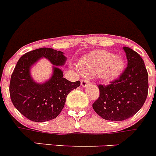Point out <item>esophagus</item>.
Returning a JSON list of instances; mask_svg holds the SVG:
<instances>
[{"mask_svg": "<svg viewBox=\"0 0 156 156\" xmlns=\"http://www.w3.org/2000/svg\"><path fill=\"white\" fill-rule=\"evenodd\" d=\"M88 85H89V81H88V80L87 79L81 80V87H83V88H85V87L88 86Z\"/></svg>", "mask_w": 156, "mask_h": 156, "instance_id": "esophagus-1", "label": "esophagus"}]
</instances>
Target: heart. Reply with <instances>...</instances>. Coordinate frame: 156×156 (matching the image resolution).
I'll list each match as a JSON object with an SVG mask.
<instances>
[{"label": "heart", "mask_w": 156, "mask_h": 156, "mask_svg": "<svg viewBox=\"0 0 156 156\" xmlns=\"http://www.w3.org/2000/svg\"><path fill=\"white\" fill-rule=\"evenodd\" d=\"M79 66L85 73L98 75L105 81H112L122 73L125 60L122 56H114L106 51H94L81 58Z\"/></svg>", "instance_id": "heart-1"}]
</instances>
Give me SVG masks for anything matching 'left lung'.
<instances>
[{
  "label": "left lung",
  "instance_id": "8db88e82",
  "mask_svg": "<svg viewBox=\"0 0 156 156\" xmlns=\"http://www.w3.org/2000/svg\"><path fill=\"white\" fill-rule=\"evenodd\" d=\"M128 65L119 78L108 85H98L99 97L93 109L108 121L126 120L140 110L148 95V72L142 58L136 51L123 47Z\"/></svg>",
  "mask_w": 156,
  "mask_h": 156
}]
</instances>
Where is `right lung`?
Listing matches in <instances>:
<instances>
[{
  "mask_svg": "<svg viewBox=\"0 0 156 156\" xmlns=\"http://www.w3.org/2000/svg\"><path fill=\"white\" fill-rule=\"evenodd\" d=\"M41 57L55 66L52 78L40 84L33 80L30 70ZM66 60L63 52L48 48L27 52L18 60L11 77L10 96L14 107L29 120L44 122L55 119L65 106L68 93L80 86V81L71 82L63 78L58 66Z\"/></svg>",
  "mask_w": 156,
  "mask_h": 156,
  "instance_id": "add662e5",
  "label": "right lung"
}]
</instances>
